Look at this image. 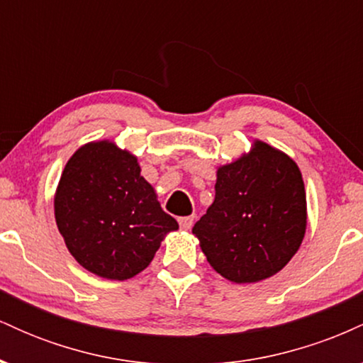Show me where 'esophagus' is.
I'll return each mask as SVG.
<instances>
[{
	"mask_svg": "<svg viewBox=\"0 0 363 363\" xmlns=\"http://www.w3.org/2000/svg\"><path fill=\"white\" fill-rule=\"evenodd\" d=\"M193 223H194V216H181V218H179V225H181L184 230H189V228L193 227Z\"/></svg>",
	"mask_w": 363,
	"mask_h": 363,
	"instance_id": "obj_1",
	"label": "esophagus"
}]
</instances>
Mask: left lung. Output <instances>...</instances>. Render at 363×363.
Instances as JSON below:
<instances>
[{
  "label": "left lung",
  "instance_id": "8db88e82",
  "mask_svg": "<svg viewBox=\"0 0 363 363\" xmlns=\"http://www.w3.org/2000/svg\"><path fill=\"white\" fill-rule=\"evenodd\" d=\"M307 203L297 164L269 145L216 172L215 201L196 222L208 262L227 280L254 283L273 277L301 247Z\"/></svg>",
  "mask_w": 363,
  "mask_h": 363
}]
</instances>
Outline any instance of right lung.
Returning <instances> with one entry per match:
<instances>
[{
  "instance_id": "obj_1",
  "label": "right lung",
  "mask_w": 363,
  "mask_h": 363,
  "mask_svg": "<svg viewBox=\"0 0 363 363\" xmlns=\"http://www.w3.org/2000/svg\"><path fill=\"white\" fill-rule=\"evenodd\" d=\"M140 172L136 157L111 141L77 150L62 170L54 198L57 228L74 259L97 277L133 278L179 228Z\"/></svg>"
}]
</instances>
